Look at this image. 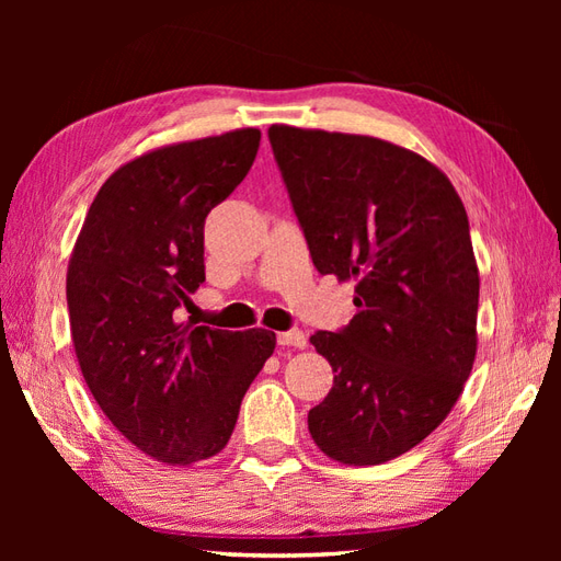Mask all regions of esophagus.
I'll return each mask as SVG.
<instances>
[{
  "mask_svg": "<svg viewBox=\"0 0 561 561\" xmlns=\"http://www.w3.org/2000/svg\"><path fill=\"white\" fill-rule=\"evenodd\" d=\"M277 342L282 347H296V350H306L308 347V337L301 330H289V332H279Z\"/></svg>",
  "mask_w": 561,
  "mask_h": 561,
  "instance_id": "1",
  "label": "esophagus"
}]
</instances>
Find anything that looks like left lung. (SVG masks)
Masks as SVG:
<instances>
[{
  "mask_svg": "<svg viewBox=\"0 0 561 561\" xmlns=\"http://www.w3.org/2000/svg\"><path fill=\"white\" fill-rule=\"evenodd\" d=\"M267 135L313 265L356 282L350 325L311 337L335 383L308 432L337 462L392 460L446 420L478 354L468 214L446 173L410 149L289 125Z\"/></svg>",
  "mask_w": 561,
  "mask_h": 561,
  "instance_id": "left-lung-1",
  "label": "left lung"
}]
</instances>
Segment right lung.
I'll list each match as a JSON object with an SVG mask.
<instances>
[{"instance_id":"add662e5","label":"right lung","mask_w":561,"mask_h":561,"mask_svg":"<svg viewBox=\"0 0 561 561\" xmlns=\"http://www.w3.org/2000/svg\"><path fill=\"white\" fill-rule=\"evenodd\" d=\"M260 129L181 141L121 165L91 202L67 270L83 380L129 444L169 465L229 444L270 330L178 323L205 282V219L248 175Z\"/></svg>"}]
</instances>
